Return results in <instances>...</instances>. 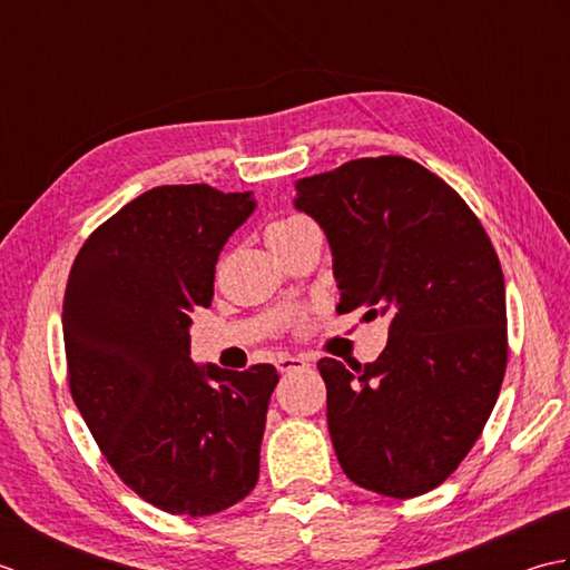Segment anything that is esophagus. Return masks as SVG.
I'll list each match as a JSON object with an SVG mask.
<instances>
[{"instance_id": "obj_1", "label": "esophagus", "mask_w": 570, "mask_h": 570, "mask_svg": "<svg viewBox=\"0 0 570 570\" xmlns=\"http://www.w3.org/2000/svg\"><path fill=\"white\" fill-rule=\"evenodd\" d=\"M308 367V360L306 357H298V355H282L276 360V370L278 372H294V370H304Z\"/></svg>"}]
</instances>
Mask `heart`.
<instances>
[{
  "label": "heart",
  "mask_w": 570,
  "mask_h": 570,
  "mask_svg": "<svg viewBox=\"0 0 570 570\" xmlns=\"http://www.w3.org/2000/svg\"><path fill=\"white\" fill-rule=\"evenodd\" d=\"M306 225H311V223L306 220V217H301V215L278 217V220H274L269 227H266V239H269V245H272V242L282 239V237H288V235H294L296 229L306 227Z\"/></svg>",
  "instance_id": "obj_1"
}]
</instances>
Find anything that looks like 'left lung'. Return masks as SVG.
Returning a JSON list of instances; mask_svg holds the SVG:
<instances>
[{
    "label": "left lung",
    "instance_id": "left-lung-1",
    "mask_svg": "<svg viewBox=\"0 0 570 570\" xmlns=\"http://www.w3.org/2000/svg\"><path fill=\"white\" fill-rule=\"evenodd\" d=\"M333 252L337 313H390L365 367L323 357L328 431L355 485L409 500L460 465L507 370L504 276L468 203L421 164L377 156L296 180Z\"/></svg>",
    "mask_w": 570,
    "mask_h": 570
}]
</instances>
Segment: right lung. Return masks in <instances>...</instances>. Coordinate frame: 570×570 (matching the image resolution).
Returning <instances> with one entry per match:
<instances>
[{
  "mask_svg": "<svg viewBox=\"0 0 570 570\" xmlns=\"http://www.w3.org/2000/svg\"><path fill=\"white\" fill-rule=\"evenodd\" d=\"M257 208L252 193L159 186L85 239L70 266L63 341L72 402L107 463L168 514L208 517L245 500L274 365L190 360V311L213 301L215 264Z\"/></svg>",
  "mask_w": 570,
  "mask_h": 570,
  "instance_id": "right-lung-1",
  "label": "right lung"
}]
</instances>
